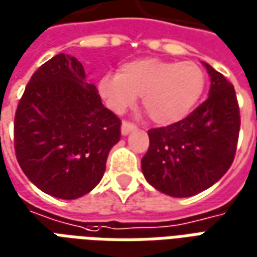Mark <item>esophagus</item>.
Segmentation results:
<instances>
[{
    "label": "esophagus",
    "mask_w": 257,
    "mask_h": 257,
    "mask_svg": "<svg viewBox=\"0 0 257 257\" xmlns=\"http://www.w3.org/2000/svg\"><path fill=\"white\" fill-rule=\"evenodd\" d=\"M136 129V125H134V123L131 122H126V121H123L122 125H121V134L123 135V136H126V135H129L132 131H135Z\"/></svg>",
    "instance_id": "34e87169"
}]
</instances>
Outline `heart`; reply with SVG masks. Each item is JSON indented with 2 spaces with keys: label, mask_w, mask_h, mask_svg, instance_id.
Here are the masks:
<instances>
[{
  "label": "heart",
  "mask_w": 257,
  "mask_h": 257,
  "mask_svg": "<svg viewBox=\"0 0 257 257\" xmlns=\"http://www.w3.org/2000/svg\"><path fill=\"white\" fill-rule=\"evenodd\" d=\"M205 88L202 68L194 62L135 59L106 74L97 84L108 108L122 114L142 96V107L157 125H172L189 115Z\"/></svg>",
  "instance_id": "b5f03b06"
}]
</instances>
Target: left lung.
<instances>
[{
	"label": "left lung",
	"mask_w": 257,
	"mask_h": 257,
	"mask_svg": "<svg viewBox=\"0 0 257 257\" xmlns=\"http://www.w3.org/2000/svg\"><path fill=\"white\" fill-rule=\"evenodd\" d=\"M202 64L210 78L208 99L182 121L150 129V147L142 158L146 180L176 198L195 195L220 180L237 150L241 119L234 86Z\"/></svg>",
	"instance_id": "obj_1"
}]
</instances>
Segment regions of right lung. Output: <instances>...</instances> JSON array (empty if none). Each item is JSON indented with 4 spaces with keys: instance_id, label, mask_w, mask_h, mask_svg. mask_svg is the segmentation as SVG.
Segmentation results:
<instances>
[{
    "instance_id": "obj_1",
    "label": "right lung",
    "mask_w": 257,
    "mask_h": 257,
    "mask_svg": "<svg viewBox=\"0 0 257 257\" xmlns=\"http://www.w3.org/2000/svg\"><path fill=\"white\" fill-rule=\"evenodd\" d=\"M119 139V118L103 106L74 56L59 53L33 74L15 115V151L41 191L62 199L88 194Z\"/></svg>"
}]
</instances>
